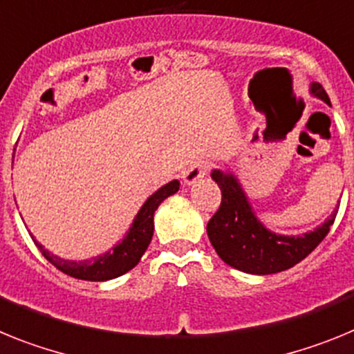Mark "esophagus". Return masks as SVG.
I'll use <instances>...</instances> for the list:
<instances>
[{
    "instance_id": "1",
    "label": "esophagus",
    "mask_w": 354,
    "mask_h": 354,
    "mask_svg": "<svg viewBox=\"0 0 354 354\" xmlns=\"http://www.w3.org/2000/svg\"><path fill=\"white\" fill-rule=\"evenodd\" d=\"M207 171H208L207 162H194V164L190 165L185 173H183V183H185V185H194L196 181L205 178Z\"/></svg>"
}]
</instances>
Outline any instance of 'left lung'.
<instances>
[{"label": "left lung", "instance_id": "obj_1", "mask_svg": "<svg viewBox=\"0 0 354 354\" xmlns=\"http://www.w3.org/2000/svg\"><path fill=\"white\" fill-rule=\"evenodd\" d=\"M313 96L330 104L321 84L310 85ZM212 180L219 185L221 207L208 221L207 233L215 253L224 263L248 274H274L308 257L328 235L337 210L312 232L303 235H281L258 219L244 187L230 169H214Z\"/></svg>", "mask_w": 354, "mask_h": 354}]
</instances>
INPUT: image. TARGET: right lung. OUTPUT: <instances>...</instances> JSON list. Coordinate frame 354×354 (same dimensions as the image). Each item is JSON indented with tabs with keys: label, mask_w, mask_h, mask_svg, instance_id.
Masks as SVG:
<instances>
[{
	"label": "right lung",
	"mask_w": 354,
	"mask_h": 354,
	"mask_svg": "<svg viewBox=\"0 0 354 354\" xmlns=\"http://www.w3.org/2000/svg\"><path fill=\"white\" fill-rule=\"evenodd\" d=\"M178 190H180L178 180L169 181L164 187L155 190L137 212L133 223L124 233V236L113 245L112 250L100 257H92L88 260H66V258L46 250L33 235L32 239L49 263H53L58 270H62L73 278L87 279V281H106V279L119 278L139 263L142 254L146 253L147 245L151 242L153 230H155L153 215H155L156 208L165 198L176 194Z\"/></svg>",
	"instance_id": "1"
}]
</instances>
